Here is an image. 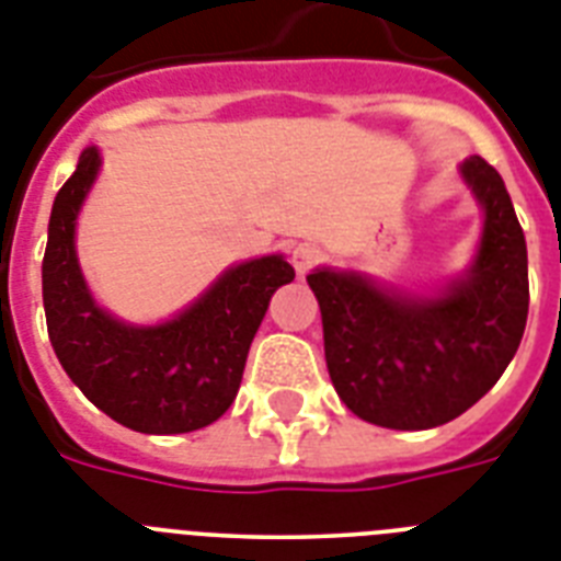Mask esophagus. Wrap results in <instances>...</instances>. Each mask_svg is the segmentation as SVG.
<instances>
[{"instance_id": "obj_1", "label": "esophagus", "mask_w": 561, "mask_h": 561, "mask_svg": "<svg viewBox=\"0 0 561 561\" xmlns=\"http://www.w3.org/2000/svg\"><path fill=\"white\" fill-rule=\"evenodd\" d=\"M323 261L321 247H314V243H298V247L291 249V266L298 275H307L309 270H314L318 263Z\"/></svg>"}]
</instances>
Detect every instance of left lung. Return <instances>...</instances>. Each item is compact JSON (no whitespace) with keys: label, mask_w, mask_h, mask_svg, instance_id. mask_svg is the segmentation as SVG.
Instances as JSON below:
<instances>
[{"label":"left lung","mask_w":561,"mask_h":561,"mask_svg":"<svg viewBox=\"0 0 561 561\" xmlns=\"http://www.w3.org/2000/svg\"><path fill=\"white\" fill-rule=\"evenodd\" d=\"M461 178L484 208V229L473 266L444 291L407 295L358 272L307 275L332 387L378 427L458 419L502 378L525 335L527 247L511 194L484 157L465 160Z\"/></svg>","instance_id":"1"}]
</instances>
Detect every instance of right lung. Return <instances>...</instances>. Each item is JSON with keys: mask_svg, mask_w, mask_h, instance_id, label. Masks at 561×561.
Here are the masks:
<instances>
[{"mask_svg": "<svg viewBox=\"0 0 561 561\" xmlns=\"http://www.w3.org/2000/svg\"><path fill=\"white\" fill-rule=\"evenodd\" d=\"M100 151L85 148L50 208L42 300L50 346L85 398L137 433H192L226 413L240 390L249 346L277 286L295 270L284 254L238 263L157 327H131L100 309L80 272L73 229Z\"/></svg>", "mask_w": 561, "mask_h": 561, "instance_id": "1", "label": "right lung"}]
</instances>
